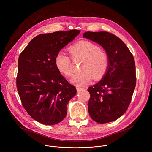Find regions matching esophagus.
<instances>
[{
	"instance_id": "34e87169",
	"label": "esophagus",
	"mask_w": 152,
	"mask_h": 152,
	"mask_svg": "<svg viewBox=\"0 0 152 152\" xmlns=\"http://www.w3.org/2000/svg\"><path fill=\"white\" fill-rule=\"evenodd\" d=\"M84 89V87H79V86H77V87H76V90H77V92L81 91V90H83Z\"/></svg>"
}]
</instances>
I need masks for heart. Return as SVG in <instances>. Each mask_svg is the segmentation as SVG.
Segmentation results:
<instances>
[{
  "mask_svg": "<svg viewBox=\"0 0 152 152\" xmlns=\"http://www.w3.org/2000/svg\"><path fill=\"white\" fill-rule=\"evenodd\" d=\"M69 52L73 58L83 59L81 72L75 75L71 83L76 86L89 84L93 77L98 80L105 75L108 68L109 58L107 53L90 41H82L72 45ZM55 65L61 74L66 77L73 75V69L69 57L65 52L60 51L55 56Z\"/></svg>",
  "mask_w": 152,
  "mask_h": 152,
  "instance_id": "obj_1",
  "label": "heart"
}]
</instances>
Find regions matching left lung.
Segmentation results:
<instances>
[{
  "label": "left lung",
  "instance_id": "left-lung-1",
  "mask_svg": "<svg viewBox=\"0 0 152 152\" xmlns=\"http://www.w3.org/2000/svg\"><path fill=\"white\" fill-rule=\"evenodd\" d=\"M83 37L100 45L109 58L105 75L87 89L89 115L100 124L114 121L128 108L135 87L134 57L120 39L108 32H86Z\"/></svg>",
  "mask_w": 152,
  "mask_h": 152
}]
</instances>
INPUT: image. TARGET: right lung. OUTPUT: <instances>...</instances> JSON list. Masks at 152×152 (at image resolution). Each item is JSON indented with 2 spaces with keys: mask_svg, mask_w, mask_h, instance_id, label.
<instances>
[{
  "mask_svg": "<svg viewBox=\"0 0 152 152\" xmlns=\"http://www.w3.org/2000/svg\"><path fill=\"white\" fill-rule=\"evenodd\" d=\"M80 31H57L33 38L18 58L17 87L28 113L37 122L53 125L67 114L69 101L76 94L55 65V56Z\"/></svg>",
  "mask_w": 152,
  "mask_h": 152,
  "instance_id": "obj_1",
  "label": "right lung"
}]
</instances>
